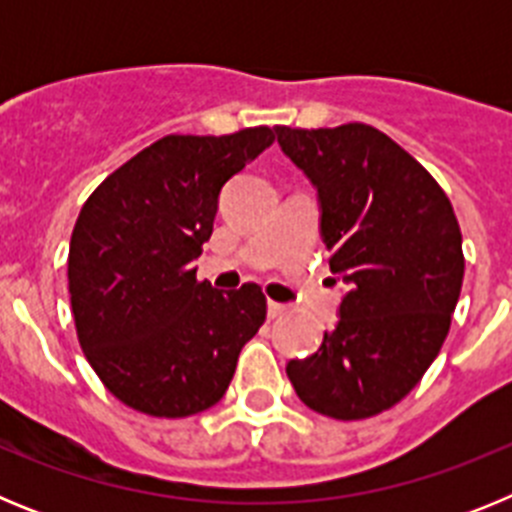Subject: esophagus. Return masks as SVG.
I'll use <instances>...</instances> for the list:
<instances>
[{"label": "esophagus", "mask_w": 512, "mask_h": 512, "mask_svg": "<svg viewBox=\"0 0 512 512\" xmlns=\"http://www.w3.org/2000/svg\"><path fill=\"white\" fill-rule=\"evenodd\" d=\"M269 320H277V318H282V315H287L289 312V307L287 305H282V302H269Z\"/></svg>", "instance_id": "esophagus-1"}]
</instances>
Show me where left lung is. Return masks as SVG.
<instances>
[{
	"mask_svg": "<svg viewBox=\"0 0 512 512\" xmlns=\"http://www.w3.org/2000/svg\"><path fill=\"white\" fill-rule=\"evenodd\" d=\"M274 130L318 189L330 271L348 284L336 328L315 354L289 361L287 377L315 413L372 418L413 390L449 336L464 279L454 207L372 125Z\"/></svg>",
	"mask_w": 512,
	"mask_h": 512,
	"instance_id": "obj_1",
	"label": "left lung"
}]
</instances>
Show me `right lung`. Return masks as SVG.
Returning a JSON list of instances; mask_svg holds the SVG:
<instances>
[{
	"label": "right lung",
	"mask_w": 512,
	"mask_h": 512,
	"mask_svg": "<svg viewBox=\"0 0 512 512\" xmlns=\"http://www.w3.org/2000/svg\"><path fill=\"white\" fill-rule=\"evenodd\" d=\"M271 143L266 125L166 135L112 171L81 207L69 248L76 336L128 408L153 418L212 408L264 325L259 284L217 292L197 279L192 261L212 235L223 184Z\"/></svg>",
	"instance_id": "right-lung-1"
}]
</instances>
